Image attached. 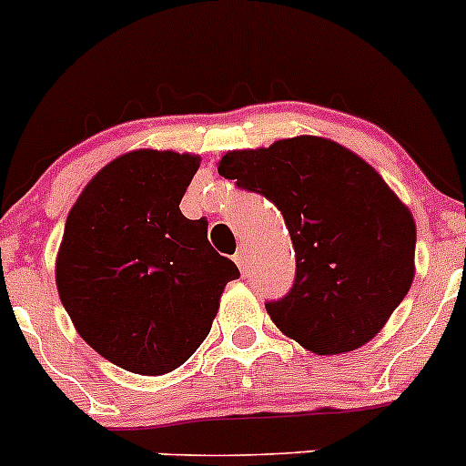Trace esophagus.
<instances>
[{
    "mask_svg": "<svg viewBox=\"0 0 466 466\" xmlns=\"http://www.w3.org/2000/svg\"><path fill=\"white\" fill-rule=\"evenodd\" d=\"M234 261H237V266L241 270H246V266H248V257H246V250H238L237 255H234Z\"/></svg>",
    "mask_w": 466,
    "mask_h": 466,
    "instance_id": "34e87169",
    "label": "esophagus"
}]
</instances>
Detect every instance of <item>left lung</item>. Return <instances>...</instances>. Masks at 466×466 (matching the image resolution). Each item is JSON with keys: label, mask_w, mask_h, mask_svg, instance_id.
I'll list each match as a JSON object with an SVG mask.
<instances>
[{"label": "left lung", "mask_w": 466, "mask_h": 466, "mask_svg": "<svg viewBox=\"0 0 466 466\" xmlns=\"http://www.w3.org/2000/svg\"><path fill=\"white\" fill-rule=\"evenodd\" d=\"M218 175L261 193L284 216L296 282L270 320L316 355L371 341L414 279L417 225L382 175L323 137H293L220 157Z\"/></svg>", "instance_id": "1"}]
</instances>
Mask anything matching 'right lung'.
<instances>
[{
  "instance_id": "add662e5",
  "label": "right lung",
  "mask_w": 466,
  "mask_h": 466,
  "mask_svg": "<svg viewBox=\"0 0 466 466\" xmlns=\"http://www.w3.org/2000/svg\"><path fill=\"white\" fill-rule=\"evenodd\" d=\"M191 152H125L84 187L56 252V289L79 337L138 376L182 367L209 334L238 268L179 211Z\"/></svg>"
}]
</instances>
